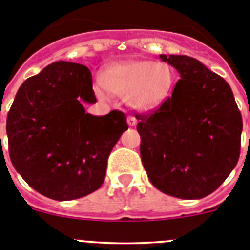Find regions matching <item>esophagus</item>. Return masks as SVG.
<instances>
[{"label":"esophagus","mask_w":250,"mask_h":250,"mask_svg":"<svg viewBox=\"0 0 250 250\" xmlns=\"http://www.w3.org/2000/svg\"><path fill=\"white\" fill-rule=\"evenodd\" d=\"M127 124H129V126H135L136 124H138V120L135 119V116L129 115V116H127Z\"/></svg>","instance_id":"obj_1"}]
</instances>
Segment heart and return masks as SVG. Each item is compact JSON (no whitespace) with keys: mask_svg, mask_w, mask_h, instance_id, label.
I'll return each mask as SVG.
<instances>
[{"mask_svg":"<svg viewBox=\"0 0 250 250\" xmlns=\"http://www.w3.org/2000/svg\"><path fill=\"white\" fill-rule=\"evenodd\" d=\"M175 83V72L165 62L149 60L115 62L100 74L96 94L106 98V91L125 96L126 104L139 112H151L164 105Z\"/></svg>","mask_w":250,"mask_h":250,"instance_id":"obj_1","label":"heart"}]
</instances>
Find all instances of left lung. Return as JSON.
<instances>
[{
  "instance_id": "8db88e82",
  "label": "left lung",
  "mask_w": 250,
  "mask_h": 250,
  "mask_svg": "<svg viewBox=\"0 0 250 250\" xmlns=\"http://www.w3.org/2000/svg\"><path fill=\"white\" fill-rule=\"evenodd\" d=\"M180 79L154 112L136 115L140 155L151 184L180 199L213 193L235 167L243 121L228 83L185 55H160Z\"/></svg>"
}]
</instances>
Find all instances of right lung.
Listing matches in <instances>:
<instances>
[{"instance_id": "obj_1", "label": "right lung", "mask_w": 250, "mask_h": 250, "mask_svg": "<svg viewBox=\"0 0 250 250\" xmlns=\"http://www.w3.org/2000/svg\"><path fill=\"white\" fill-rule=\"evenodd\" d=\"M96 103L90 70L57 61L22 83L7 115L12 165L32 189L50 199H77L104 183L107 158L127 130L121 111L86 114Z\"/></svg>"}]
</instances>
